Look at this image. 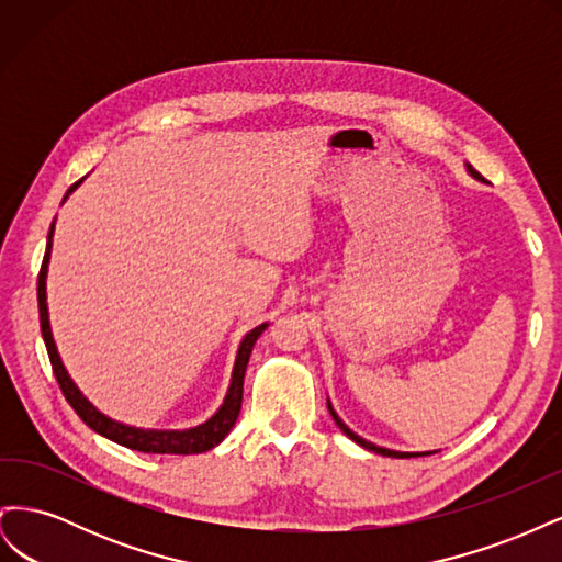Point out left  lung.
<instances>
[{
	"instance_id": "left-lung-1",
	"label": "left lung",
	"mask_w": 562,
	"mask_h": 562,
	"mask_svg": "<svg viewBox=\"0 0 562 562\" xmlns=\"http://www.w3.org/2000/svg\"><path fill=\"white\" fill-rule=\"evenodd\" d=\"M467 173L473 178V180H479V182H485V178L475 171V168L471 166V164H467ZM328 411H330V415H333V419H335V424L339 429H342V434L345 436H349L353 443H359L361 448H366V450H370V452H378V454H382V457H398V459H403V457H422V454H434V452H438V450H431V452H398V450H389V448H380V446H375V443H370V440H366V438H361L359 434H353L347 424L337 417V413L333 411V403H330V398H328Z\"/></svg>"
}]
</instances>
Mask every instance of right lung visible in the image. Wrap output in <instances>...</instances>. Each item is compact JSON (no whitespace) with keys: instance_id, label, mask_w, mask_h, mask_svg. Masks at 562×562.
<instances>
[{"instance_id":"obj_1","label":"right lung","mask_w":562,"mask_h":562,"mask_svg":"<svg viewBox=\"0 0 562 562\" xmlns=\"http://www.w3.org/2000/svg\"><path fill=\"white\" fill-rule=\"evenodd\" d=\"M81 182H83V178L79 182H75L70 190H67L63 201H67V196H70ZM54 229H56V220L48 229L46 255H44V262L40 269V283H37L40 323H42V337H44V345L48 351V359L56 372V380L63 389L67 403L75 407V413L81 417V422L87 424L89 429H93L95 434L114 440V443H119V446L138 450V452H151V454H199V452H206V450L223 443L225 436L236 424V417H239V413H241L244 378H246V366L250 359V351H252L255 342H258V337L267 330L269 323L265 321V323H260V326H255L250 333L244 335L239 349H236L227 394H225L223 403H220L217 411L203 424H196V427H190V429H140V427H131V424H124V422H116V419L108 417L105 413H100L98 407L81 394V389L75 384L70 372H67V368L63 366L54 333H50L48 302H46V274H48V262H50V248H54Z\"/></svg>"}]
</instances>
